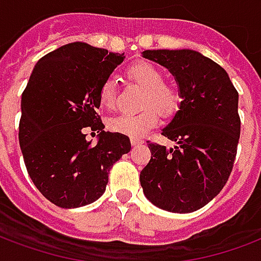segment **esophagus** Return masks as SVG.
I'll use <instances>...</instances> for the list:
<instances>
[{"label":"esophagus","instance_id":"1","mask_svg":"<svg viewBox=\"0 0 261 261\" xmlns=\"http://www.w3.org/2000/svg\"><path fill=\"white\" fill-rule=\"evenodd\" d=\"M144 141L142 140H137V138H131V145L136 146V145H140V144H142Z\"/></svg>","mask_w":261,"mask_h":261}]
</instances>
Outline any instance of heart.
<instances>
[{"label": "heart", "instance_id": "b5f03b06", "mask_svg": "<svg viewBox=\"0 0 261 261\" xmlns=\"http://www.w3.org/2000/svg\"><path fill=\"white\" fill-rule=\"evenodd\" d=\"M127 76L145 88L142 106L145 111L140 113H121L109 120V128L115 133L131 138L146 136L159 123V110L163 115H173L178 109L181 95L177 87L165 82L163 71L149 62L140 61L127 69ZM116 83L106 79L99 88V103L106 109L116 106Z\"/></svg>", "mask_w": 261, "mask_h": 261}]
</instances>
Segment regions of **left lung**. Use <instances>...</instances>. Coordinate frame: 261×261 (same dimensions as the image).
<instances>
[{
	"label": "left lung",
	"instance_id": "obj_1",
	"mask_svg": "<svg viewBox=\"0 0 261 261\" xmlns=\"http://www.w3.org/2000/svg\"><path fill=\"white\" fill-rule=\"evenodd\" d=\"M142 57L169 69L181 103L162 130L174 148L148 144L152 156L141 187L159 209L191 213L217 196L231 174L241 134L238 91L227 71L199 52L148 49Z\"/></svg>",
	"mask_w": 261,
	"mask_h": 261
}]
</instances>
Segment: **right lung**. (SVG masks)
Masks as SVG:
<instances>
[{
    "label": "right lung",
    "mask_w": 261,
    "mask_h": 261,
    "mask_svg": "<svg viewBox=\"0 0 261 261\" xmlns=\"http://www.w3.org/2000/svg\"><path fill=\"white\" fill-rule=\"evenodd\" d=\"M124 54L70 42L36 63L22 94L19 144L30 178L49 202L74 209L99 199L130 138L105 131L96 113L99 88ZM84 128L99 132L87 141Z\"/></svg>",
    "instance_id": "right-lung-1"
}]
</instances>
